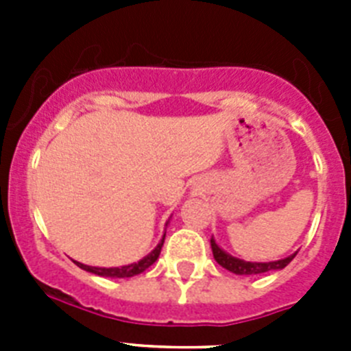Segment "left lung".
<instances>
[{
  "label": "left lung",
  "mask_w": 351,
  "mask_h": 351,
  "mask_svg": "<svg viewBox=\"0 0 351 351\" xmlns=\"http://www.w3.org/2000/svg\"><path fill=\"white\" fill-rule=\"evenodd\" d=\"M210 247H213V255L214 260L225 267L226 271L234 272V274L239 276H253V274H263V272L269 271H278V269H285L288 263L293 260V256L290 255L283 260H276V262H267V263H258V262H244V260H239L235 256H230L228 253L221 250L218 244L214 243V239H210Z\"/></svg>",
  "instance_id": "8db88e82"
}]
</instances>
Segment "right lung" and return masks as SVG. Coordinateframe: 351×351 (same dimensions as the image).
I'll return each instance as SVG.
<instances>
[{
  "instance_id": "add662e5",
  "label": "right lung",
  "mask_w": 351,
  "mask_h": 351,
  "mask_svg": "<svg viewBox=\"0 0 351 351\" xmlns=\"http://www.w3.org/2000/svg\"><path fill=\"white\" fill-rule=\"evenodd\" d=\"M163 241H165V235H163V239L160 241V244H158V246L154 247V250L151 251L147 256H145V258H142L141 262H137V263H130V265H125V267L101 269V267H89V265H84V263H79V262H75V263L79 265L80 269H84V271L93 272V274H96V276H104V278H132V276H137V274H141V272H144L145 269L151 267V265L156 262L158 256H160L161 246H163Z\"/></svg>"
}]
</instances>
